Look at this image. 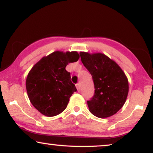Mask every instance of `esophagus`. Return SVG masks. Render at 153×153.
Instances as JSON below:
<instances>
[{
    "label": "esophagus",
    "mask_w": 153,
    "mask_h": 153,
    "mask_svg": "<svg viewBox=\"0 0 153 153\" xmlns=\"http://www.w3.org/2000/svg\"><path fill=\"white\" fill-rule=\"evenodd\" d=\"M76 88L77 91H80V84H79V83H76Z\"/></svg>",
    "instance_id": "esophagus-1"
}]
</instances>
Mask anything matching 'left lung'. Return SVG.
<instances>
[{"instance_id":"1","label":"left lung","mask_w":153,"mask_h":153,"mask_svg":"<svg viewBox=\"0 0 153 153\" xmlns=\"http://www.w3.org/2000/svg\"><path fill=\"white\" fill-rule=\"evenodd\" d=\"M79 54L95 85L94 96L87 101L90 112L101 118L116 114L124 105L128 95V79L125 72L103 53L81 51Z\"/></svg>"}]
</instances>
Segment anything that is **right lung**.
Instances as JSON below:
<instances>
[{"mask_svg": "<svg viewBox=\"0 0 153 153\" xmlns=\"http://www.w3.org/2000/svg\"><path fill=\"white\" fill-rule=\"evenodd\" d=\"M79 58L76 51H56L43 57L30 70L26 81L27 93L31 104L42 114L55 116L66 108L76 88L65 68Z\"/></svg>", "mask_w": 153, "mask_h": 153, "instance_id": "right-lung-1", "label": "right lung"}]
</instances>
